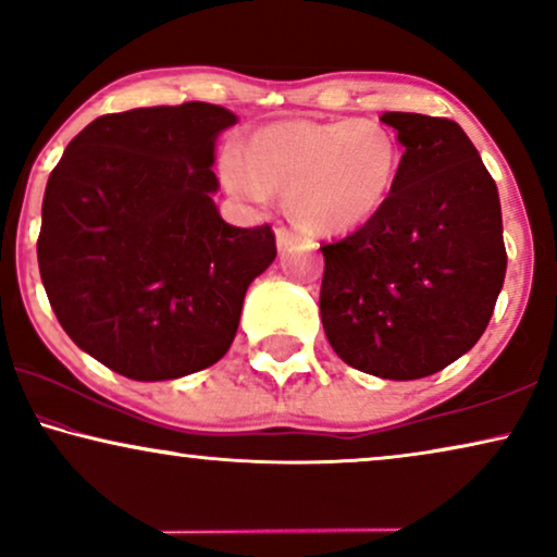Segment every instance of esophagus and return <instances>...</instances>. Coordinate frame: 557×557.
Masks as SVG:
<instances>
[{"instance_id": "obj_1", "label": "esophagus", "mask_w": 557, "mask_h": 557, "mask_svg": "<svg viewBox=\"0 0 557 557\" xmlns=\"http://www.w3.org/2000/svg\"><path fill=\"white\" fill-rule=\"evenodd\" d=\"M294 240H296V235H294L292 231H288V227H284V225L276 227V246H278V250L288 248Z\"/></svg>"}]
</instances>
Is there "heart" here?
<instances>
[{"label": "heart", "instance_id": "obj_1", "mask_svg": "<svg viewBox=\"0 0 557 557\" xmlns=\"http://www.w3.org/2000/svg\"><path fill=\"white\" fill-rule=\"evenodd\" d=\"M400 172V139L372 119L273 124L248 141L246 154L223 159L233 195L263 205L271 189H286V210L319 235L368 225L391 202Z\"/></svg>", "mask_w": 557, "mask_h": 557}]
</instances>
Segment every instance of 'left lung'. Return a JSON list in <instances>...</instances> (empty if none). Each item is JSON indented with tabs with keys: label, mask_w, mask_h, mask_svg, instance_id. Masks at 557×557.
<instances>
[{
	"label": "left lung",
	"mask_w": 557,
	"mask_h": 557,
	"mask_svg": "<svg viewBox=\"0 0 557 557\" xmlns=\"http://www.w3.org/2000/svg\"><path fill=\"white\" fill-rule=\"evenodd\" d=\"M403 172L377 218L324 243L319 311L334 352L385 380H418L482 337L505 284L497 185L451 119L387 111Z\"/></svg>",
	"instance_id": "left-lung-1"
}]
</instances>
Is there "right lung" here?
Segmentation results:
<instances>
[{
  "label": "right lung",
  "instance_id": "add662e5",
  "mask_svg": "<svg viewBox=\"0 0 557 557\" xmlns=\"http://www.w3.org/2000/svg\"><path fill=\"white\" fill-rule=\"evenodd\" d=\"M223 106L106 113L67 144L42 200L37 263L58 322L132 380L215 364L246 292L276 258L271 225H227L212 202Z\"/></svg>",
  "mask_w": 557,
  "mask_h": 557
}]
</instances>
